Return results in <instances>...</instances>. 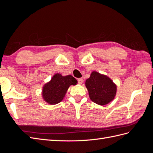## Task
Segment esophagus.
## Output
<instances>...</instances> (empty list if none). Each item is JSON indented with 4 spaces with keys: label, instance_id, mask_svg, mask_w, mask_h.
I'll return each instance as SVG.
<instances>
[{
    "label": "esophagus",
    "instance_id": "1",
    "mask_svg": "<svg viewBox=\"0 0 153 153\" xmlns=\"http://www.w3.org/2000/svg\"><path fill=\"white\" fill-rule=\"evenodd\" d=\"M83 82H84V80H83L82 78H78V84H79L80 85L82 84Z\"/></svg>",
    "mask_w": 153,
    "mask_h": 153
}]
</instances>
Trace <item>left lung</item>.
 <instances>
[{"instance_id": "obj_1", "label": "left lung", "mask_w": 153, "mask_h": 153, "mask_svg": "<svg viewBox=\"0 0 153 153\" xmlns=\"http://www.w3.org/2000/svg\"><path fill=\"white\" fill-rule=\"evenodd\" d=\"M85 87L92 101L101 106L112 101L117 93V85L107 75L93 71L85 80Z\"/></svg>"}]
</instances>
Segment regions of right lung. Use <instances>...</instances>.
<instances>
[{"label":"right lung","instance_id":"add662e5","mask_svg":"<svg viewBox=\"0 0 153 153\" xmlns=\"http://www.w3.org/2000/svg\"><path fill=\"white\" fill-rule=\"evenodd\" d=\"M77 83V80L71 75L62 76L61 73H55L43 86L42 98L49 105L57 104L64 98L69 87L76 85Z\"/></svg>","mask_w":153,"mask_h":153}]
</instances>
